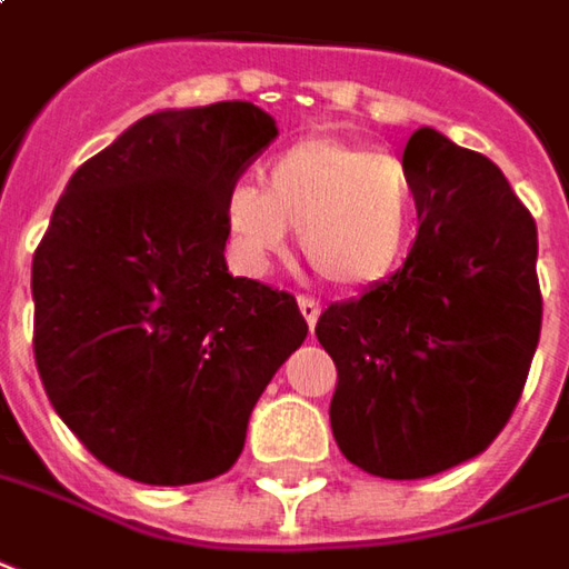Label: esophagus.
I'll list each match as a JSON object with an SVG mask.
<instances>
[{"label":"esophagus","mask_w":569,"mask_h":569,"mask_svg":"<svg viewBox=\"0 0 569 569\" xmlns=\"http://www.w3.org/2000/svg\"><path fill=\"white\" fill-rule=\"evenodd\" d=\"M297 307H300V312H303V319H307V326H316V319H319V312H322V303L316 300V297H297Z\"/></svg>","instance_id":"34e87169"}]
</instances>
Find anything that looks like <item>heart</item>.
<instances>
[{"label":"heart","mask_w":569,"mask_h":569,"mask_svg":"<svg viewBox=\"0 0 569 569\" xmlns=\"http://www.w3.org/2000/svg\"><path fill=\"white\" fill-rule=\"evenodd\" d=\"M224 219L240 259L259 269L300 231V250L338 288L382 281L403 257L413 193L395 156L338 137H307L269 162L266 190L240 181Z\"/></svg>","instance_id":"heart-1"}]
</instances>
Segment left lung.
I'll return each instance as SVG.
<instances>
[{
  "instance_id": "1",
  "label": "left lung",
  "mask_w": 569,
  "mask_h": 569,
  "mask_svg": "<svg viewBox=\"0 0 569 569\" xmlns=\"http://www.w3.org/2000/svg\"><path fill=\"white\" fill-rule=\"evenodd\" d=\"M419 231L388 281L331 303L316 338L338 369L331 432L382 479L472 460L507 426L542 331L539 234L501 169L419 128L403 150Z\"/></svg>"
}]
</instances>
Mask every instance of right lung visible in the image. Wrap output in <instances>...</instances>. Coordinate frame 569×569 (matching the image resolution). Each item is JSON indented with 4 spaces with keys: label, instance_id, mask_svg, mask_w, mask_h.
I'll return each mask as SVG.
<instances>
[{
    "label": "right lung",
    "instance_id": "right-lung-1",
    "mask_svg": "<svg viewBox=\"0 0 569 569\" xmlns=\"http://www.w3.org/2000/svg\"><path fill=\"white\" fill-rule=\"evenodd\" d=\"M253 102L140 118L64 187L33 253V357L56 413L118 476L193 486L307 338L293 293L224 266L228 190L276 140Z\"/></svg>",
    "mask_w": 569,
    "mask_h": 569
}]
</instances>
